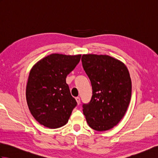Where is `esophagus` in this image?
Instances as JSON below:
<instances>
[{"mask_svg":"<svg viewBox=\"0 0 158 158\" xmlns=\"http://www.w3.org/2000/svg\"><path fill=\"white\" fill-rule=\"evenodd\" d=\"M77 100V105H80V98L79 97H77L75 98Z\"/></svg>","mask_w":158,"mask_h":158,"instance_id":"esophagus-1","label":"esophagus"}]
</instances>
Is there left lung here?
<instances>
[{
    "mask_svg": "<svg viewBox=\"0 0 158 158\" xmlns=\"http://www.w3.org/2000/svg\"><path fill=\"white\" fill-rule=\"evenodd\" d=\"M81 61L92 87L91 100L83 105L87 122L96 131L111 129L123 118L130 102L128 70L122 62L106 55L84 54Z\"/></svg>",
    "mask_w": 158,
    "mask_h": 158,
    "instance_id": "obj_1",
    "label": "left lung"
}]
</instances>
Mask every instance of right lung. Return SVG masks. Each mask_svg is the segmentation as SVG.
Masks as SVG:
<instances>
[{"mask_svg": "<svg viewBox=\"0 0 158 158\" xmlns=\"http://www.w3.org/2000/svg\"><path fill=\"white\" fill-rule=\"evenodd\" d=\"M81 55L52 53L36 63L29 74L26 101L32 115L51 129L68 122L76 100L66 82V76L78 64Z\"/></svg>", "mask_w": 158, "mask_h": 158, "instance_id": "add662e5", "label": "right lung"}]
</instances>
